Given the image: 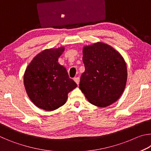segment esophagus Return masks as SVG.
Listing matches in <instances>:
<instances>
[{"instance_id":"obj_1","label":"esophagus","mask_w":151,"mask_h":151,"mask_svg":"<svg viewBox=\"0 0 151 151\" xmlns=\"http://www.w3.org/2000/svg\"><path fill=\"white\" fill-rule=\"evenodd\" d=\"M74 81H75V83L78 85H79V82H80V78H79V77H76V78H74Z\"/></svg>"}]
</instances>
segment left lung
Here are the masks:
<instances>
[{
    "label": "left lung",
    "mask_w": 151,
    "mask_h": 151,
    "mask_svg": "<svg viewBox=\"0 0 151 151\" xmlns=\"http://www.w3.org/2000/svg\"><path fill=\"white\" fill-rule=\"evenodd\" d=\"M85 70L79 88L93 105L106 107L115 103L124 91L127 68L122 56L111 46L102 42L83 48Z\"/></svg>",
    "instance_id": "obj_1"
}]
</instances>
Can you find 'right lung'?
I'll return each instance as SVG.
<instances>
[{
    "instance_id": "1",
    "label": "right lung",
    "mask_w": 151,
    "mask_h": 151,
    "mask_svg": "<svg viewBox=\"0 0 151 151\" xmlns=\"http://www.w3.org/2000/svg\"><path fill=\"white\" fill-rule=\"evenodd\" d=\"M65 47L48 48L32 58L24 74V85L30 101L38 108L52 111L65 104L68 94L77 85L58 63Z\"/></svg>"
}]
</instances>
